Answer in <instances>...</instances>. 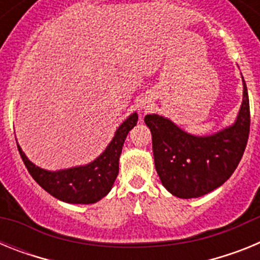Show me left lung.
Segmentation results:
<instances>
[{
    "mask_svg": "<svg viewBox=\"0 0 260 260\" xmlns=\"http://www.w3.org/2000/svg\"><path fill=\"white\" fill-rule=\"evenodd\" d=\"M242 105L229 127L208 137L187 134L171 119L147 114L155 168L162 186L178 198H198L217 189L236 171L250 133V105L243 80Z\"/></svg>",
    "mask_w": 260,
    "mask_h": 260,
    "instance_id": "1",
    "label": "left lung"
}]
</instances>
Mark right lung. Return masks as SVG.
Segmentation results:
<instances>
[{"instance_id":"add662e5","label":"right lung","mask_w":260,"mask_h":260,"mask_svg":"<svg viewBox=\"0 0 260 260\" xmlns=\"http://www.w3.org/2000/svg\"><path fill=\"white\" fill-rule=\"evenodd\" d=\"M137 113L125 119L117 128L104 152L92 162L82 167L56 172L45 171L29 161L19 144L18 151L32 178L54 198L73 204L96 203L110 191L118 176V161L122 146L128 132L137 125Z\"/></svg>"}]
</instances>
